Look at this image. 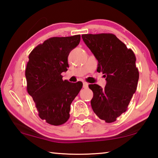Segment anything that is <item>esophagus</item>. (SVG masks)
I'll return each mask as SVG.
<instances>
[{"instance_id":"34e87169","label":"esophagus","mask_w":158,"mask_h":158,"mask_svg":"<svg viewBox=\"0 0 158 158\" xmlns=\"http://www.w3.org/2000/svg\"><path fill=\"white\" fill-rule=\"evenodd\" d=\"M83 87H84V89H87V88L89 87V84H88L87 82L84 81V83H83Z\"/></svg>"}]
</instances>
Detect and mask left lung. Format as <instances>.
I'll return each instance as SVG.
<instances>
[{
    "instance_id": "8db88e82",
    "label": "left lung",
    "mask_w": 158,
    "mask_h": 158,
    "mask_svg": "<svg viewBox=\"0 0 158 158\" xmlns=\"http://www.w3.org/2000/svg\"><path fill=\"white\" fill-rule=\"evenodd\" d=\"M82 39L98 61L97 71L105 74L106 84L102 89L89 84L95 114L106 123L116 121L124 112L137 90L139 70L133 51L112 33L84 34Z\"/></svg>"
}]
</instances>
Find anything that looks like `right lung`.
Returning a JSON list of instances; mask_svg holds the SVG:
<instances>
[{"mask_svg": "<svg viewBox=\"0 0 158 158\" xmlns=\"http://www.w3.org/2000/svg\"><path fill=\"white\" fill-rule=\"evenodd\" d=\"M81 36L53 37L34 48L28 56L25 75L27 91L42 120L52 125L68 121L72 102L83 84L63 80L69 68V52L79 44Z\"/></svg>", "mask_w": 158, "mask_h": 158, "instance_id": "add662e5", "label": "right lung"}]
</instances>
